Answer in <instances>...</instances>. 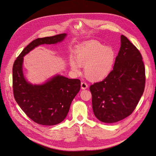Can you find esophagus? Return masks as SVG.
<instances>
[{
  "label": "esophagus",
  "mask_w": 156,
  "mask_h": 156,
  "mask_svg": "<svg viewBox=\"0 0 156 156\" xmlns=\"http://www.w3.org/2000/svg\"><path fill=\"white\" fill-rule=\"evenodd\" d=\"M81 86L82 89H86L87 88H88V85L86 82H82Z\"/></svg>",
  "instance_id": "34e87169"
}]
</instances>
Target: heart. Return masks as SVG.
<instances>
[{
	"label": "heart",
	"instance_id": "obj_1",
	"mask_svg": "<svg viewBox=\"0 0 156 156\" xmlns=\"http://www.w3.org/2000/svg\"><path fill=\"white\" fill-rule=\"evenodd\" d=\"M74 58L75 62L73 60L70 62L72 69L78 72L79 66L85 67L87 78L97 81L106 77L111 72L115 63V52L111 47L91 41L76 49Z\"/></svg>",
	"mask_w": 156,
	"mask_h": 156
}]
</instances>
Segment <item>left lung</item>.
<instances>
[{"mask_svg": "<svg viewBox=\"0 0 156 156\" xmlns=\"http://www.w3.org/2000/svg\"><path fill=\"white\" fill-rule=\"evenodd\" d=\"M145 85V69L138 49L124 35L113 69L103 81L90 86L94 115L113 123L126 118L136 108Z\"/></svg>", "mask_w": 156, "mask_h": 156, "instance_id": "obj_1", "label": "left lung"}]
</instances>
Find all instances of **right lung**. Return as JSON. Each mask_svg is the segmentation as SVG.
I'll return each instance as SVG.
<instances>
[{"label": "right lung", "instance_id": "obj_1", "mask_svg": "<svg viewBox=\"0 0 156 156\" xmlns=\"http://www.w3.org/2000/svg\"><path fill=\"white\" fill-rule=\"evenodd\" d=\"M66 36L62 34L37 38L20 54L12 67V87L15 100L32 120L42 125L52 126L66 118L73 98L79 92L81 81L57 75L40 86L29 84L25 80L23 69V57L41 44L61 42Z\"/></svg>", "mask_w": 156, "mask_h": 156}]
</instances>
